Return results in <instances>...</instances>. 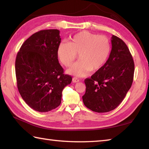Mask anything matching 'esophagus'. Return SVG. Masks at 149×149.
Wrapping results in <instances>:
<instances>
[{
    "mask_svg": "<svg viewBox=\"0 0 149 149\" xmlns=\"http://www.w3.org/2000/svg\"><path fill=\"white\" fill-rule=\"evenodd\" d=\"M72 81L73 83H77V82H79V79L77 77H73L72 78Z\"/></svg>",
    "mask_w": 149,
    "mask_h": 149,
    "instance_id": "obj_1",
    "label": "esophagus"
}]
</instances>
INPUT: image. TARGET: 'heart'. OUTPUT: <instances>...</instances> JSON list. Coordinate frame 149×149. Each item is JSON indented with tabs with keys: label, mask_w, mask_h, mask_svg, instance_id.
<instances>
[{
	"label": "heart",
	"mask_w": 149,
	"mask_h": 149,
	"mask_svg": "<svg viewBox=\"0 0 149 149\" xmlns=\"http://www.w3.org/2000/svg\"><path fill=\"white\" fill-rule=\"evenodd\" d=\"M111 43L105 36H98L89 31H81L72 38L69 43H61L58 56L66 67L70 66L79 55V60L67 70L69 74L84 77L92 70L102 67L108 59Z\"/></svg>",
	"instance_id": "b5f03b06"
}]
</instances>
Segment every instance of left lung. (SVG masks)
<instances>
[{"label": "left lung", "instance_id": "1", "mask_svg": "<svg viewBox=\"0 0 149 149\" xmlns=\"http://www.w3.org/2000/svg\"><path fill=\"white\" fill-rule=\"evenodd\" d=\"M112 49L105 64L84 80L85 106L97 113L115 109L122 102L133 81L134 63L127 45L115 35Z\"/></svg>", "mask_w": 149, "mask_h": 149}]
</instances>
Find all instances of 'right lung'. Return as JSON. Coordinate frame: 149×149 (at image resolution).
<instances>
[{
	"mask_svg": "<svg viewBox=\"0 0 149 149\" xmlns=\"http://www.w3.org/2000/svg\"><path fill=\"white\" fill-rule=\"evenodd\" d=\"M61 43L58 29L42 30L22 44L15 61L19 93L36 111L48 112L61 102L63 88L72 78L64 74L58 59Z\"/></svg>",
	"mask_w": 149,
	"mask_h": 149,
	"instance_id": "right-lung-1",
	"label": "right lung"
}]
</instances>
